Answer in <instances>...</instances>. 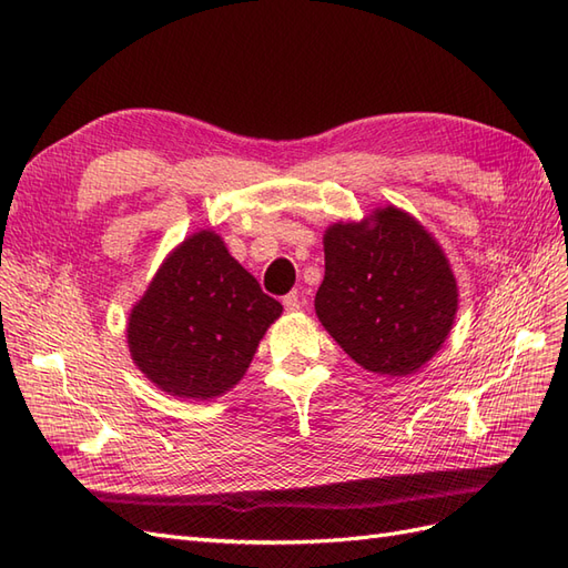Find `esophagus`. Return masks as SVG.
Here are the masks:
<instances>
[{
    "instance_id": "obj_1",
    "label": "esophagus",
    "mask_w": 568,
    "mask_h": 568,
    "mask_svg": "<svg viewBox=\"0 0 568 568\" xmlns=\"http://www.w3.org/2000/svg\"><path fill=\"white\" fill-rule=\"evenodd\" d=\"M282 303H284V308H286V311H292V313H294V311H298V308L303 306V301H301V296H298L296 292L286 294V296L282 298Z\"/></svg>"
}]
</instances>
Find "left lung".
Listing matches in <instances>:
<instances>
[{
  "label": "left lung",
  "mask_w": 568,
  "mask_h": 568,
  "mask_svg": "<svg viewBox=\"0 0 568 568\" xmlns=\"http://www.w3.org/2000/svg\"><path fill=\"white\" fill-rule=\"evenodd\" d=\"M455 308L446 255L405 212L385 206L371 224L327 229L315 313L356 364L381 376L414 373L446 342Z\"/></svg>",
  "instance_id": "obj_1"
}]
</instances>
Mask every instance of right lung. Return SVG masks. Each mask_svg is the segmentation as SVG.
<instances>
[{
    "mask_svg": "<svg viewBox=\"0 0 568 568\" xmlns=\"http://www.w3.org/2000/svg\"><path fill=\"white\" fill-rule=\"evenodd\" d=\"M282 303L262 292L212 231L165 257L130 315L134 364L163 393L210 399L233 388Z\"/></svg>",
    "mask_w": 568,
    "mask_h": 568,
    "instance_id": "1",
    "label": "right lung"
}]
</instances>
